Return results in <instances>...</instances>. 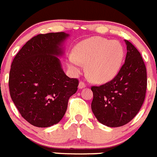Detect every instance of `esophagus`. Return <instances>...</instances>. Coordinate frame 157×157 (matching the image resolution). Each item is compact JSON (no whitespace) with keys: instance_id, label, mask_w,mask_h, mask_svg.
<instances>
[{"instance_id":"1","label":"esophagus","mask_w":157,"mask_h":157,"mask_svg":"<svg viewBox=\"0 0 157 157\" xmlns=\"http://www.w3.org/2000/svg\"><path fill=\"white\" fill-rule=\"evenodd\" d=\"M85 87H86V85H85V84H84V82L80 81V83H79V85H78V88L79 89H83V88H84Z\"/></svg>"}]
</instances>
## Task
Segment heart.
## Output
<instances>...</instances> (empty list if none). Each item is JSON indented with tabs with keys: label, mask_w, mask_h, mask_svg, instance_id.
<instances>
[{
	"label": "heart",
	"mask_w": 157,
	"mask_h": 157,
	"mask_svg": "<svg viewBox=\"0 0 157 157\" xmlns=\"http://www.w3.org/2000/svg\"><path fill=\"white\" fill-rule=\"evenodd\" d=\"M124 56V48L119 41L92 36L76 45L74 54L68 56L67 63L75 73L80 72L81 63H87L90 78L98 83H105L117 76Z\"/></svg>",
	"instance_id": "obj_1"
}]
</instances>
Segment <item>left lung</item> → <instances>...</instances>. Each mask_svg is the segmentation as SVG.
I'll list each match as a JSON object with an SVG mask.
<instances>
[{
	"instance_id": "1",
	"label": "left lung",
	"mask_w": 157,
	"mask_h": 157,
	"mask_svg": "<svg viewBox=\"0 0 157 157\" xmlns=\"http://www.w3.org/2000/svg\"><path fill=\"white\" fill-rule=\"evenodd\" d=\"M127 45L125 63L111 81L91 87V110L101 124L117 128L137 115L144 102L147 87L146 68L141 54L131 42Z\"/></svg>"
}]
</instances>
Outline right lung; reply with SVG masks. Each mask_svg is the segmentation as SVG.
<instances>
[{
	"label": "right lung",
	"instance_id": "add662e5",
	"mask_svg": "<svg viewBox=\"0 0 157 157\" xmlns=\"http://www.w3.org/2000/svg\"><path fill=\"white\" fill-rule=\"evenodd\" d=\"M64 32L39 34L28 40L11 66L9 91L22 117L38 128H48L63 119L78 80L70 78L59 57L64 54Z\"/></svg>",
	"mask_w": 157,
	"mask_h": 157
}]
</instances>
